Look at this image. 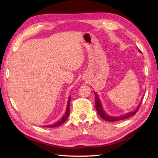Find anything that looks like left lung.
<instances>
[{
	"label": "left lung",
	"instance_id": "left-lung-1",
	"mask_svg": "<svg viewBox=\"0 0 158 158\" xmlns=\"http://www.w3.org/2000/svg\"><path fill=\"white\" fill-rule=\"evenodd\" d=\"M140 53H141V52L139 51ZM95 94V106H96V109L97 110V113H98V115L102 117L103 119H105L106 121H108V122H117V121H120V120H123L127 119L130 117L133 116L138 111V110L139 109V107L141 105V102L139 103V105L137 106L136 109H135L134 110L129 113H126L125 114H123L122 115H119V116H110L109 114H107L105 110V109H103V106L101 102H100V99L99 98V96L98 95V94L96 92H94ZM143 100V98H142Z\"/></svg>",
	"mask_w": 158,
	"mask_h": 158
}]
</instances>
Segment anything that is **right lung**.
<instances>
[{
  "label": "right lung",
  "instance_id": "1",
  "mask_svg": "<svg viewBox=\"0 0 158 158\" xmlns=\"http://www.w3.org/2000/svg\"><path fill=\"white\" fill-rule=\"evenodd\" d=\"M70 99H71V96H69V98L68 100V102H67V105H66V112L64 115L61 119H60V121L58 122H56L55 123H53L52 125H48V126H43L42 127H58L60 126V125H62L63 123H64L65 121L68 118L69 116V112H70Z\"/></svg>",
  "mask_w": 158,
  "mask_h": 158
}]
</instances>
